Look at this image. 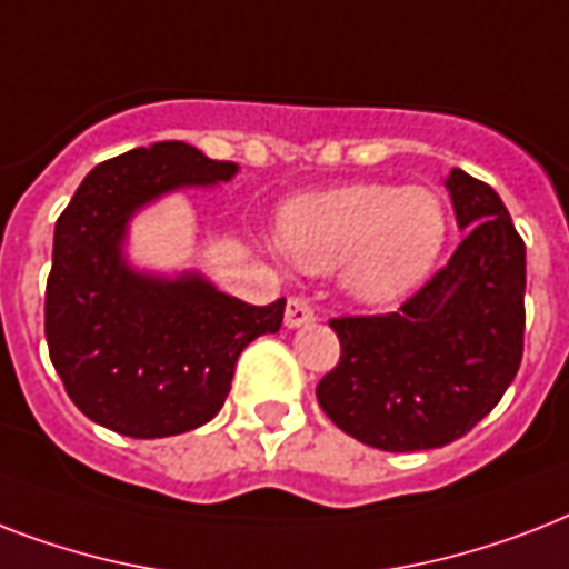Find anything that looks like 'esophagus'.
Wrapping results in <instances>:
<instances>
[{
  "mask_svg": "<svg viewBox=\"0 0 569 569\" xmlns=\"http://www.w3.org/2000/svg\"><path fill=\"white\" fill-rule=\"evenodd\" d=\"M312 321H316V312H312L310 303L303 298H289V303H286V328H307Z\"/></svg>",
  "mask_w": 569,
  "mask_h": 569,
  "instance_id": "34e87169",
  "label": "esophagus"
}]
</instances>
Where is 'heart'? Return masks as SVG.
<instances>
[{"label": "heart", "instance_id": "heart-1", "mask_svg": "<svg viewBox=\"0 0 569 569\" xmlns=\"http://www.w3.org/2000/svg\"><path fill=\"white\" fill-rule=\"evenodd\" d=\"M449 239V212L428 186L355 182L303 194L280 214V248L312 274L342 268L366 307H387L431 277Z\"/></svg>", "mask_w": 569, "mask_h": 569}]
</instances>
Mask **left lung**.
Here are the masks:
<instances>
[{
	"label": "left lung",
	"mask_w": 569,
	"mask_h": 569,
	"mask_svg": "<svg viewBox=\"0 0 569 569\" xmlns=\"http://www.w3.org/2000/svg\"><path fill=\"white\" fill-rule=\"evenodd\" d=\"M446 189L467 232L449 266L401 310L330 321L342 355L316 396L337 428L372 449L449 446L499 405L520 369L526 244L487 182L451 168Z\"/></svg>",
	"instance_id": "obj_1"
}]
</instances>
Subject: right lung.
I'll return each instance as SVG.
<instances>
[{
  "instance_id": "right-lung-1",
  "label": "right lung",
  "mask_w": 569,
  "mask_h": 569,
  "mask_svg": "<svg viewBox=\"0 0 569 569\" xmlns=\"http://www.w3.org/2000/svg\"><path fill=\"white\" fill-rule=\"evenodd\" d=\"M239 173L186 141H159L97 164L56 223L47 346L67 396L102 428L153 440L200 428L230 396L236 360L283 325L268 307L221 292L200 271L129 262V223L156 200Z\"/></svg>"
}]
</instances>
